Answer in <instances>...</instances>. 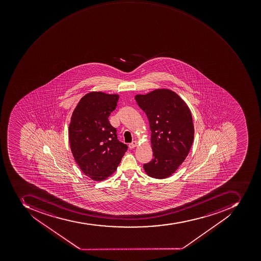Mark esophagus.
<instances>
[{
  "label": "esophagus",
  "instance_id": "34e87169",
  "mask_svg": "<svg viewBox=\"0 0 261 261\" xmlns=\"http://www.w3.org/2000/svg\"><path fill=\"white\" fill-rule=\"evenodd\" d=\"M138 146V142H132V143H130L129 145H128V146H129L130 149H134V147H136V146Z\"/></svg>",
  "mask_w": 261,
  "mask_h": 261
}]
</instances>
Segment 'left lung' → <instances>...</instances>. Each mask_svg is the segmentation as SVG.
Returning a JSON list of instances; mask_svg holds the SVG:
<instances>
[{
    "mask_svg": "<svg viewBox=\"0 0 261 261\" xmlns=\"http://www.w3.org/2000/svg\"><path fill=\"white\" fill-rule=\"evenodd\" d=\"M136 101L147 115L153 156L143 165L149 176L168 177L188 155L194 141V124L188 106L169 89H156Z\"/></svg>",
    "mask_w": 261,
    "mask_h": 261,
    "instance_id": "obj_1",
    "label": "left lung"
}]
</instances>
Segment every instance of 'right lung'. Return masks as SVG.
<instances>
[{"label": "right lung", "instance_id": "right-lung-1", "mask_svg": "<svg viewBox=\"0 0 261 261\" xmlns=\"http://www.w3.org/2000/svg\"><path fill=\"white\" fill-rule=\"evenodd\" d=\"M118 100L117 94L88 93L73 111L69 125L74 159L82 172L97 181L115 172L127 150V145L118 140L116 128L108 119Z\"/></svg>", "mask_w": 261, "mask_h": 261}]
</instances>
